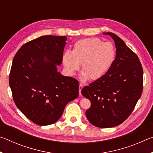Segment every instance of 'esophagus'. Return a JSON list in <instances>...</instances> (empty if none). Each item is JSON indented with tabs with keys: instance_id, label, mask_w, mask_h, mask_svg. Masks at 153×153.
I'll use <instances>...</instances> for the list:
<instances>
[{
	"instance_id": "34e87169",
	"label": "esophagus",
	"mask_w": 153,
	"mask_h": 153,
	"mask_svg": "<svg viewBox=\"0 0 153 153\" xmlns=\"http://www.w3.org/2000/svg\"><path fill=\"white\" fill-rule=\"evenodd\" d=\"M82 88H83V84H79V95H80V96L82 95L81 91H82Z\"/></svg>"
}]
</instances>
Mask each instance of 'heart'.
I'll use <instances>...</instances> for the list:
<instances>
[{
	"mask_svg": "<svg viewBox=\"0 0 153 153\" xmlns=\"http://www.w3.org/2000/svg\"><path fill=\"white\" fill-rule=\"evenodd\" d=\"M115 48L110 42L97 38H84L74 44L71 53L63 54V64L69 75H74L81 65L83 79L96 80L102 77L113 63Z\"/></svg>",
	"mask_w": 153,
	"mask_h": 153,
	"instance_id": "1",
	"label": "heart"
}]
</instances>
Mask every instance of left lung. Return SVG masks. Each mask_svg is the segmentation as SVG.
I'll list each match as a JSON object with an SVG mask.
<instances>
[{"label":"left lung","mask_w":153,"mask_h":153,"mask_svg":"<svg viewBox=\"0 0 153 153\" xmlns=\"http://www.w3.org/2000/svg\"><path fill=\"white\" fill-rule=\"evenodd\" d=\"M115 41L116 56L108 71L82 90L90 100L86 111L89 122L98 128L122 123L132 112L143 88V69L138 56L116 34L104 33Z\"/></svg>","instance_id":"1"}]
</instances>
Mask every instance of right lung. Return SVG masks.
Segmentation results:
<instances>
[{
	"label": "right lung",
	"instance_id": "add662e5",
	"mask_svg": "<svg viewBox=\"0 0 153 153\" xmlns=\"http://www.w3.org/2000/svg\"><path fill=\"white\" fill-rule=\"evenodd\" d=\"M66 40V36H40L24 44L13 60V98L21 112L37 125L55 123L67 103L78 97L79 82L56 69L63 61Z\"/></svg>",
	"mask_w": 153,
	"mask_h": 153
}]
</instances>
